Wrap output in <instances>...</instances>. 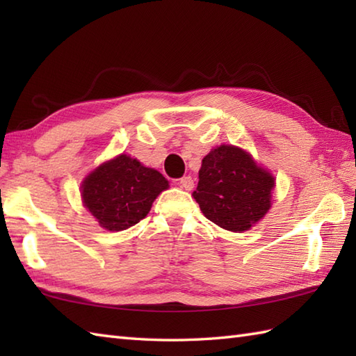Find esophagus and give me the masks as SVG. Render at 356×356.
<instances>
[{
    "label": "esophagus",
    "instance_id": "1",
    "mask_svg": "<svg viewBox=\"0 0 356 356\" xmlns=\"http://www.w3.org/2000/svg\"><path fill=\"white\" fill-rule=\"evenodd\" d=\"M179 185L182 186V188H185L186 191H191L193 188H194V180H193V177L186 176V177H182V179L179 180Z\"/></svg>",
    "mask_w": 356,
    "mask_h": 356
}]
</instances>
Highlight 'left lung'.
I'll list each match as a JSON object with an SVG mask.
<instances>
[{
	"instance_id": "left-lung-1",
	"label": "left lung",
	"mask_w": 356,
	"mask_h": 356,
	"mask_svg": "<svg viewBox=\"0 0 356 356\" xmlns=\"http://www.w3.org/2000/svg\"><path fill=\"white\" fill-rule=\"evenodd\" d=\"M275 179L248 151L220 145L203 157L193 197L208 220L232 232L248 231L270 208Z\"/></svg>"
}]
</instances>
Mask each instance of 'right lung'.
<instances>
[{
	"instance_id": "add662e5",
	"label": "right lung",
	"mask_w": 356,
	"mask_h": 356,
	"mask_svg": "<svg viewBox=\"0 0 356 356\" xmlns=\"http://www.w3.org/2000/svg\"><path fill=\"white\" fill-rule=\"evenodd\" d=\"M168 186L159 171L119 154L88 174L81 185V195L102 228L116 232L145 218L157 195Z\"/></svg>"
}]
</instances>
